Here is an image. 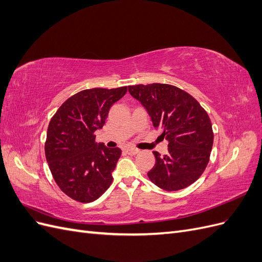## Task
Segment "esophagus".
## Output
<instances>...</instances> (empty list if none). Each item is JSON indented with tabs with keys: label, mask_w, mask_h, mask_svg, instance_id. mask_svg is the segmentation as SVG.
Returning <instances> with one entry per match:
<instances>
[{
	"label": "esophagus",
	"mask_w": 262,
	"mask_h": 262,
	"mask_svg": "<svg viewBox=\"0 0 262 262\" xmlns=\"http://www.w3.org/2000/svg\"><path fill=\"white\" fill-rule=\"evenodd\" d=\"M124 152L126 154H129V155H136V154H138L140 152V150L138 148H131V147H129V148H125Z\"/></svg>",
	"instance_id": "obj_1"
}]
</instances>
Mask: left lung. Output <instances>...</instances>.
I'll return each instance as SVG.
<instances>
[{
	"label": "left lung",
	"instance_id": "1",
	"mask_svg": "<svg viewBox=\"0 0 262 262\" xmlns=\"http://www.w3.org/2000/svg\"><path fill=\"white\" fill-rule=\"evenodd\" d=\"M132 96L141 101L155 128L163 129L168 140V153L155 156L149 180L166 191H177L200 178L210 161L213 130L210 117L195 98L169 84L129 86Z\"/></svg>",
	"mask_w": 262,
	"mask_h": 262
}]
</instances>
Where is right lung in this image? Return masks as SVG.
I'll return each mask as SVG.
<instances>
[{"label": "right lung", "mask_w": 262, "mask_h": 262, "mask_svg": "<svg viewBox=\"0 0 262 262\" xmlns=\"http://www.w3.org/2000/svg\"><path fill=\"white\" fill-rule=\"evenodd\" d=\"M126 86L91 89L68 98L48 125L45 153L59 188L77 202H93L113 182V171L121 149L95 142L109 109L123 97Z\"/></svg>", "instance_id": "1"}]
</instances>
